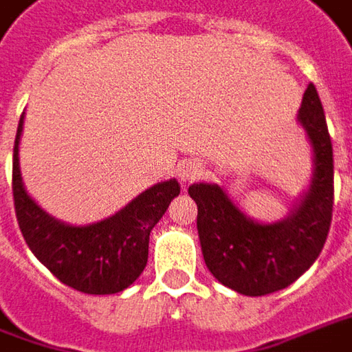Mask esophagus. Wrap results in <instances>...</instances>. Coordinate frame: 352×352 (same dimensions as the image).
<instances>
[{
    "label": "esophagus",
    "mask_w": 352,
    "mask_h": 352,
    "mask_svg": "<svg viewBox=\"0 0 352 352\" xmlns=\"http://www.w3.org/2000/svg\"><path fill=\"white\" fill-rule=\"evenodd\" d=\"M199 164H195V162H183V164L179 165V179H181L183 183H190V181H195V179H199Z\"/></svg>",
    "instance_id": "obj_1"
}]
</instances>
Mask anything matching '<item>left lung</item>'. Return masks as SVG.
Returning a JSON list of instances; mask_svg holds the SVG:
<instances>
[{"mask_svg": "<svg viewBox=\"0 0 352 352\" xmlns=\"http://www.w3.org/2000/svg\"><path fill=\"white\" fill-rule=\"evenodd\" d=\"M298 122L314 150V175L285 220L259 224L241 212L222 187H188L199 208L197 230L208 271L245 296H265L292 285L314 265L327 239L333 212V148L314 83L302 97Z\"/></svg>", "mask_w": 352, "mask_h": 352, "instance_id": "left-lung-1", "label": "left lung"}]
</instances>
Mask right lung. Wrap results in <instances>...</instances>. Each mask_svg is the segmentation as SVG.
Returning <instances> with one entry per match:
<instances>
[{
    "instance_id": "obj_1",
    "label": "right lung",
    "mask_w": 352,
    "mask_h": 352,
    "mask_svg": "<svg viewBox=\"0 0 352 352\" xmlns=\"http://www.w3.org/2000/svg\"><path fill=\"white\" fill-rule=\"evenodd\" d=\"M25 116V113H23ZM19 120L13 148V200L19 228L34 257L64 285L85 294H116L138 278L148 263L150 232L181 192L175 179L144 190L115 216L69 226L46 214L23 187L19 169Z\"/></svg>"
}]
</instances>
